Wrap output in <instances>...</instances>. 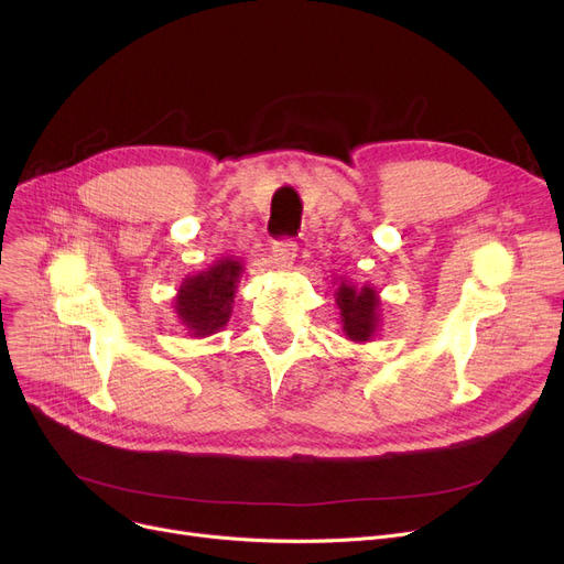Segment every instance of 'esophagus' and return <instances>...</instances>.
Segmentation results:
<instances>
[{"label": "esophagus", "mask_w": 564, "mask_h": 564, "mask_svg": "<svg viewBox=\"0 0 564 564\" xmlns=\"http://www.w3.org/2000/svg\"><path fill=\"white\" fill-rule=\"evenodd\" d=\"M294 258H297V242L294 240H279L272 247V260L279 267V270H290L294 264Z\"/></svg>", "instance_id": "34e87169"}]
</instances>
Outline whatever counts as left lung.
Listing matches in <instances>:
<instances>
[{
	"mask_svg": "<svg viewBox=\"0 0 564 564\" xmlns=\"http://www.w3.org/2000/svg\"><path fill=\"white\" fill-rule=\"evenodd\" d=\"M334 297L340 308L343 334L351 343H370L379 329L381 297L375 285H357L343 276L336 279Z\"/></svg>",
	"mask_w": 564,
	"mask_h": 564,
	"instance_id": "left-lung-1",
	"label": "left lung"
}]
</instances>
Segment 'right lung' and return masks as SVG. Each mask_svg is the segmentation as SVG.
Instances as JSON below:
<instances>
[{
    "label": "right lung",
    "instance_id": "obj_1",
    "mask_svg": "<svg viewBox=\"0 0 564 564\" xmlns=\"http://www.w3.org/2000/svg\"><path fill=\"white\" fill-rule=\"evenodd\" d=\"M242 274L245 264L240 258H221L181 283L173 308L192 338L213 336L226 327Z\"/></svg>",
    "mask_w": 564,
    "mask_h": 564
}]
</instances>
